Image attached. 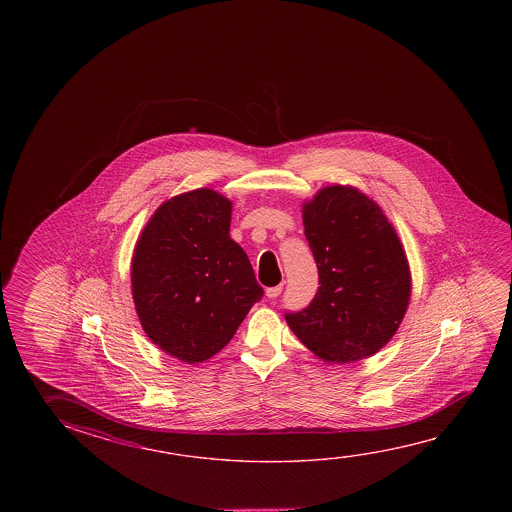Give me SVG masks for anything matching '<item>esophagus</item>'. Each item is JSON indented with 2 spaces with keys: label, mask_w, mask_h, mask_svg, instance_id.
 Here are the masks:
<instances>
[{
  "label": "esophagus",
  "mask_w": 512,
  "mask_h": 512,
  "mask_svg": "<svg viewBox=\"0 0 512 512\" xmlns=\"http://www.w3.org/2000/svg\"><path fill=\"white\" fill-rule=\"evenodd\" d=\"M282 289H284V284H278L275 285V287H269V289H266V294H268V298L275 300V298H278V296L282 294Z\"/></svg>",
  "instance_id": "obj_1"
}]
</instances>
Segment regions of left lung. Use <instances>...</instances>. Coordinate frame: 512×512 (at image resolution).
Wrapping results in <instances>:
<instances>
[{"label":"left lung","instance_id":"8db88e82","mask_svg":"<svg viewBox=\"0 0 512 512\" xmlns=\"http://www.w3.org/2000/svg\"><path fill=\"white\" fill-rule=\"evenodd\" d=\"M319 287L302 310L285 312L296 337L334 364L377 353L402 323L411 273L398 235L377 203L332 185L303 205Z\"/></svg>","mask_w":512,"mask_h":512}]
</instances>
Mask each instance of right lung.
Masks as SVG:
<instances>
[{
	"label": "right lung",
	"mask_w": 512,
	"mask_h": 512,
	"mask_svg": "<svg viewBox=\"0 0 512 512\" xmlns=\"http://www.w3.org/2000/svg\"><path fill=\"white\" fill-rule=\"evenodd\" d=\"M232 203L196 189L162 203L135 246L132 294L144 332L196 364L234 337L264 296L243 248L230 239Z\"/></svg>",
	"instance_id": "obj_1"
}]
</instances>
